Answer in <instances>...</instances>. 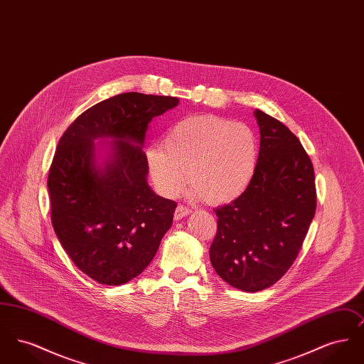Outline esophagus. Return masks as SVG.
Wrapping results in <instances>:
<instances>
[{"label": "esophagus", "mask_w": 364, "mask_h": 364, "mask_svg": "<svg viewBox=\"0 0 364 364\" xmlns=\"http://www.w3.org/2000/svg\"><path fill=\"white\" fill-rule=\"evenodd\" d=\"M188 214H191V208H186V206H183V205H180V206H177L176 208V211H174V220H181V218H184V217H187Z\"/></svg>", "instance_id": "esophagus-1"}]
</instances>
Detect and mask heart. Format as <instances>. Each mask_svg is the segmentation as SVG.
Segmentation results:
<instances>
[{
	"mask_svg": "<svg viewBox=\"0 0 364 364\" xmlns=\"http://www.w3.org/2000/svg\"><path fill=\"white\" fill-rule=\"evenodd\" d=\"M146 164L158 191L173 196L186 183L191 195L211 205L237 199L257 171L259 141L242 122L213 114L188 116L165 132L161 146H149Z\"/></svg>",
	"mask_w": 364,
	"mask_h": 364,
	"instance_id": "b5f03b06",
	"label": "heart"
}]
</instances>
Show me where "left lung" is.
I'll return each mask as SVG.
<instances>
[{"mask_svg":"<svg viewBox=\"0 0 364 364\" xmlns=\"http://www.w3.org/2000/svg\"><path fill=\"white\" fill-rule=\"evenodd\" d=\"M260 147L248 188L215 208L210 262L233 288L258 292L276 284L296 259L316 208L311 159L299 139L259 109Z\"/></svg>","mask_w":364,"mask_h":364,"instance_id":"left-lung-1","label":"left lung"}]
</instances>
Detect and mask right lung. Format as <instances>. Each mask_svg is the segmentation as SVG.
Instances as JSON below:
<instances>
[{
    "mask_svg": "<svg viewBox=\"0 0 364 364\" xmlns=\"http://www.w3.org/2000/svg\"><path fill=\"white\" fill-rule=\"evenodd\" d=\"M177 105L174 97L119 94L87 109L58 141L48 177L53 228L73 263L98 284L139 276L172 226L177 205L149 186L143 144L151 120ZM98 138L112 139L102 166Z\"/></svg>",
    "mask_w": 364,
    "mask_h": 364,
    "instance_id": "right-lung-1",
    "label": "right lung"
}]
</instances>
